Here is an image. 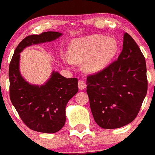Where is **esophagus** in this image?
Here are the masks:
<instances>
[{
	"instance_id": "esophagus-1",
	"label": "esophagus",
	"mask_w": 155,
	"mask_h": 155,
	"mask_svg": "<svg viewBox=\"0 0 155 155\" xmlns=\"http://www.w3.org/2000/svg\"><path fill=\"white\" fill-rule=\"evenodd\" d=\"M86 84L84 83V81H78V87H79V89H81V90H83V89H84L86 88Z\"/></svg>"
}]
</instances>
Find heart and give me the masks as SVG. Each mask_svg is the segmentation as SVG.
Masks as SVG:
<instances>
[{
  "label": "heart",
  "instance_id": "heart-1",
  "mask_svg": "<svg viewBox=\"0 0 155 155\" xmlns=\"http://www.w3.org/2000/svg\"><path fill=\"white\" fill-rule=\"evenodd\" d=\"M68 64L84 62L87 72L96 73L103 70L114 58L118 51L116 39L101 35H92L77 39L70 43L68 48Z\"/></svg>",
  "mask_w": 155,
  "mask_h": 155
}]
</instances>
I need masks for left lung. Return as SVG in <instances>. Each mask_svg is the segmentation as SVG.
<instances>
[{"instance_id": "1", "label": "left lung", "mask_w": 155, "mask_h": 155, "mask_svg": "<svg viewBox=\"0 0 155 155\" xmlns=\"http://www.w3.org/2000/svg\"><path fill=\"white\" fill-rule=\"evenodd\" d=\"M87 92L95 122L102 128L114 129L137 117L148 89L146 60L127 33L116 60L87 78Z\"/></svg>"}]
</instances>
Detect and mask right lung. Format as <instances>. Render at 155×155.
I'll use <instances>...</instances> for the list:
<instances>
[{
    "instance_id": "obj_1",
    "label": "right lung",
    "mask_w": 155,
    "mask_h": 155,
    "mask_svg": "<svg viewBox=\"0 0 155 155\" xmlns=\"http://www.w3.org/2000/svg\"><path fill=\"white\" fill-rule=\"evenodd\" d=\"M60 36L62 33L58 32L48 31L27 36L17 46L9 63L11 102L24 123L42 133H56L64 126L66 104L78 92V81L53 71L44 85H32L21 75L20 53L28 46L51 42Z\"/></svg>"
}]
</instances>
